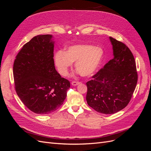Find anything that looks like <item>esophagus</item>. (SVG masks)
Wrapping results in <instances>:
<instances>
[{"label":"esophagus","instance_id":"1","mask_svg":"<svg viewBox=\"0 0 151 151\" xmlns=\"http://www.w3.org/2000/svg\"><path fill=\"white\" fill-rule=\"evenodd\" d=\"M80 83H81L80 82H78V81H72V83H71L72 85V86H74L79 85Z\"/></svg>","mask_w":151,"mask_h":151}]
</instances>
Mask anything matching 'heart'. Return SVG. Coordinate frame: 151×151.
<instances>
[{
	"instance_id": "b5f03b06",
	"label": "heart",
	"mask_w": 151,
	"mask_h": 151,
	"mask_svg": "<svg viewBox=\"0 0 151 151\" xmlns=\"http://www.w3.org/2000/svg\"><path fill=\"white\" fill-rule=\"evenodd\" d=\"M104 57L101 47L87 44L68 47L67 51L58 50L54 55V62L61 76H66L72 63L80 74L87 77L93 75L98 69Z\"/></svg>"
}]
</instances>
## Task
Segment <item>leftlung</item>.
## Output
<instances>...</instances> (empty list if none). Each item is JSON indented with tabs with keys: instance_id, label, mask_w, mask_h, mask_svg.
Returning <instances> with one entry per match:
<instances>
[{
	"instance_id": "obj_1",
	"label": "left lung",
	"mask_w": 151,
	"mask_h": 151,
	"mask_svg": "<svg viewBox=\"0 0 151 151\" xmlns=\"http://www.w3.org/2000/svg\"><path fill=\"white\" fill-rule=\"evenodd\" d=\"M109 40L113 58L86 83L87 103L94 110L104 114L117 113L127 106L138 79L130 50L115 38L109 37Z\"/></svg>"
}]
</instances>
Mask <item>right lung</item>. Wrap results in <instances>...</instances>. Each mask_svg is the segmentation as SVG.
<instances>
[{"mask_svg": "<svg viewBox=\"0 0 151 151\" xmlns=\"http://www.w3.org/2000/svg\"><path fill=\"white\" fill-rule=\"evenodd\" d=\"M50 35L36 36L17 53L13 65L15 89L31 111L49 114L63 103L70 82L55 70Z\"/></svg>", "mask_w": 151, "mask_h": 151, "instance_id": "add662e5", "label": "right lung"}]
</instances>
